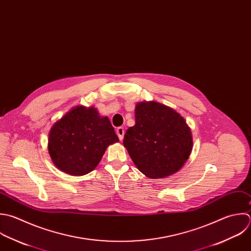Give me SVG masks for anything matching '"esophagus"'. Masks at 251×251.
Returning <instances> with one entry per match:
<instances>
[{"label": "esophagus", "mask_w": 251, "mask_h": 251, "mask_svg": "<svg viewBox=\"0 0 251 251\" xmlns=\"http://www.w3.org/2000/svg\"><path fill=\"white\" fill-rule=\"evenodd\" d=\"M116 134H117L119 140L122 141L123 138H124V128H123V127H118V128L116 129Z\"/></svg>", "instance_id": "obj_1"}]
</instances>
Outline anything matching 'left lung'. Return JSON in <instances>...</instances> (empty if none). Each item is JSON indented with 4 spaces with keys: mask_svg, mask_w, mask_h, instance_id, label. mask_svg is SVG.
Returning <instances> with one entry per match:
<instances>
[{
    "mask_svg": "<svg viewBox=\"0 0 251 251\" xmlns=\"http://www.w3.org/2000/svg\"><path fill=\"white\" fill-rule=\"evenodd\" d=\"M135 119L123 145L137 168L151 179L178 172L193 150L192 132L185 119L156 101L137 103Z\"/></svg>",
    "mask_w": 251,
    "mask_h": 251,
    "instance_id": "obj_1",
    "label": "left lung"
}]
</instances>
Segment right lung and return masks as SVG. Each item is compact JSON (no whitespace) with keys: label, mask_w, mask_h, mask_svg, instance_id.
<instances>
[{"label":"right lung","mask_w":251,"mask_h":251,"mask_svg":"<svg viewBox=\"0 0 251 251\" xmlns=\"http://www.w3.org/2000/svg\"><path fill=\"white\" fill-rule=\"evenodd\" d=\"M109 119L95 107H73L56 121L49 134L48 149L61 171L82 176L93 171L109 145L118 142Z\"/></svg>","instance_id":"add662e5"}]
</instances>
